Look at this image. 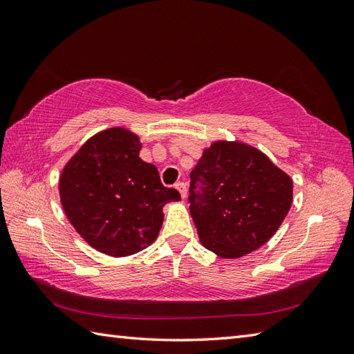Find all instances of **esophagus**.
<instances>
[{
	"label": "esophagus",
	"instance_id": "obj_1",
	"mask_svg": "<svg viewBox=\"0 0 354 354\" xmlns=\"http://www.w3.org/2000/svg\"><path fill=\"white\" fill-rule=\"evenodd\" d=\"M176 190L179 192V194H181V198L187 196V185L184 183H178L176 184Z\"/></svg>",
	"mask_w": 354,
	"mask_h": 354
}]
</instances>
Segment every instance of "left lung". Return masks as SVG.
Listing matches in <instances>:
<instances>
[{"label": "left lung", "mask_w": 354, "mask_h": 354, "mask_svg": "<svg viewBox=\"0 0 354 354\" xmlns=\"http://www.w3.org/2000/svg\"><path fill=\"white\" fill-rule=\"evenodd\" d=\"M190 214L201 243L223 259L259 250L292 205V179L240 141H216L190 173Z\"/></svg>", "instance_id": "8db88e82"}]
</instances>
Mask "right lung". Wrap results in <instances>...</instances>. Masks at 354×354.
Wrapping results in <instances>:
<instances>
[{
    "instance_id": "obj_1",
    "label": "right lung",
    "mask_w": 354,
    "mask_h": 354,
    "mask_svg": "<svg viewBox=\"0 0 354 354\" xmlns=\"http://www.w3.org/2000/svg\"><path fill=\"white\" fill-rule=\"evenodd\" d=\"M138 135L124 127L95 133L66 162L61 204L86 243L111 257L145 250L158 237L162 207L181 201L161 184L153 164L140 158Z\"/></svg>"
}]
</instances>
